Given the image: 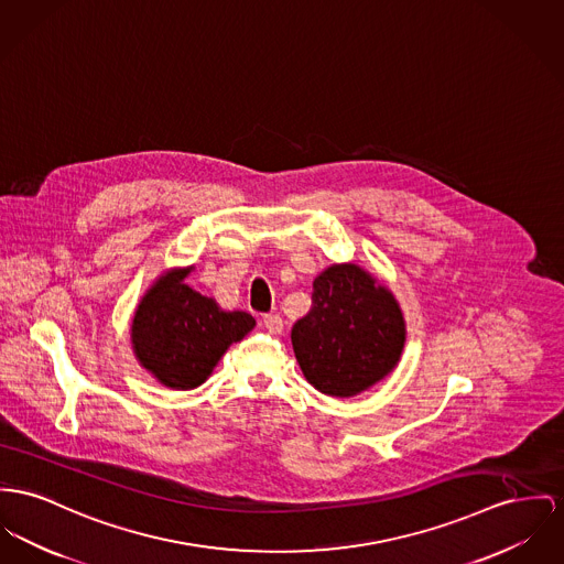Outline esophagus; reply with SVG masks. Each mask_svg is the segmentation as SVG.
Segmentation results:
<instances>
[{"instance_id":"1","label":"esophagus","mask_w":564,"mask_h":564,"mask_svg":"<svg viewBox=\"0 0 564 564\" xmlns=\"http://www.w3.org/2000/svg\"><path fill=\"white\" fill-rule=\"evenodd\" d=\"M263 327L269 332V334L280 336V334L284 332V321H282V316H280V314H264Z\"/></svg>"}]
</instances>
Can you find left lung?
<instances>
[{"instance_id":"left-lung-1","label":"left lung","mask_w":564,"mask_h":564,"mask_svg":"<svg viewBox=\"0 0 564 564\" xmlns=\"http://www.w3.org/2000/svg\"><path fill=\"white\" fill-rule=\"evenodd\" d=\"M305 380L325 395L352 398L398 366L406 321L395 295L370 271L336 263L314 280L312 310L291 332Z\"/></svg>"}]
</instances>
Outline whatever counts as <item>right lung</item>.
<instances>
[{"label":"right lung","instance_id":"add662e5","mask_svg":"<svg viewBox=\"0 0 564 564\" xmlns=\"http://www.w3.org/2000/svg\"><path fill=\"white\" fill-rule=\"evenodd\" d=\"M194 264L164 271L139 301L130 339L141 368L160 384L188 391L203 384L232 341L246 338L257 321L241 310L189 289Z\"/></svg>","mask_w":564,"mask_h":564}]
</instances>
